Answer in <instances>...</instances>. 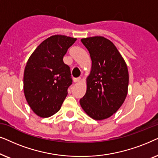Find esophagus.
I'll list each match as a JSON object with an SVG mask.
<instances>
[{"mask_svg":"<svg viewBox=\"0 0 158 158\" xmlns=\"http://www.w3.org/2000/svg\"><path fill=\"white\" fill-rule=\"evenodd\" d=\"M81 80V77H78V78H73V81L74 82H78Z\"/></svg>","mask_w":158,"mask_h":158,"instance_id":"1","label":"esophagus"}]
</instances>
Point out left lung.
I'll use <instances>...</instances> for the list:
<instances>
[{"label": "left lung", "instance_id": "obj_1", "mask_svg": "<svg viewBox=\"0 0 158 158\" xmlns=\"http://www.w3.org/2000/svg\"><path fill=\"white\" fill-rule=\"evenodd\" d=\"M81 41L90 54L92 69L87 79V92L80 99V105L92 118H108L118 110L127 95V66L109 40L97 36Z\"/></svg>", "mask_w": 158, "mask_h": 158}]
</instances>
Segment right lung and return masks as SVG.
<instances>
[{
    "instance_id": "add662e5",
    "label": "right lung",
    "mask_w": 158,
    "mask_h": 158,
    "mask_svg": "<svg viewBox=\"0 0 158 158\" xmlns=\"http://www.w3.org/2000/svg\"><path fill=\"white\" fill-rule=\"evenodd\" d=\"M77 40L65 35H53L32 52L25 66L24 92L33 112L48 118L60 109L72 84L70 68L63 58Z\"/></svg>"
}]
</instances>
